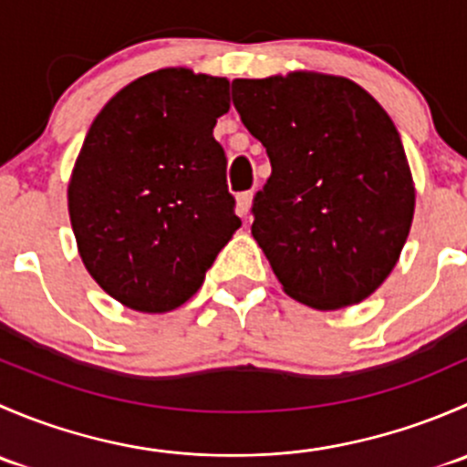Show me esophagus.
<instances>
[{"instance_id": "obj_1", "label": "esophagus", "mask_w": 467, "mask_h": 467, "mask_svg": "<svg viewBox=\"0 0 467 467\" xmlns=\"http://www.w3.org/2000/svg\"><path fill=\"white\" fill-rule=\"evenodd\" d=\"M251 205H253V194L251 192H244V194L237 196V205H234V210H237L239 216H248Z\"/></svg>"}]
</instances>
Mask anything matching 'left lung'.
<instances>
[{
    "instance_id": "1",
    "label": "left lung",
    "mask_w": 467,
    "mask_h": 467,
    "mask_svg": "<svg viewBox=\"0 0 467 467\" xmlns=\"http://www.w3.org/2000/svg\"><path fill=\"white\" fill-rule=\"evenodd\" d=\"M233 103L271 160L251 233L285 294L323 312L368 298L398 264L416 207L390 117L350 78L303 69L234 78Z\"/></svg>"
}]
</instances>
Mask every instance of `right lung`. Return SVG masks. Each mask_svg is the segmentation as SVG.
Masks as SVG:
<instances>
[{"mask_svg":"<svg viewBox=\"0 0 467 467\" xmlns=\"http://www.w3.org/2000/svg\"><path fill=\"white\" fill-rule=\"evenodd\" d=\"M228 108V78L164 67L94 117L67 185L69 221L88 273L124 307H181L242 225L212 135Z\"/></svg>","mask_w":467,"mask_h":467,"instance_id":"obj_1","label":"right lung"}]
</instances>
